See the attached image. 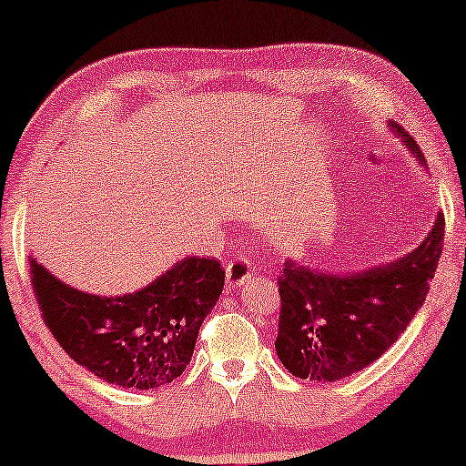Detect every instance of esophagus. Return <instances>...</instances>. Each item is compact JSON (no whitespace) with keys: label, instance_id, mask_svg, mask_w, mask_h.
<instances>
[{"label":"esophagus","instance_id":"obj_1","mask_svg":"<svg viewBox=\"0 0 466 466\" xmlns=\"http://www.w3.org/2000/svg\"><path fill=\"white\" fill-rule=\"evenodd\" d=\"M226 276H228L229 289L240 287V285H245L251 276H254V265H251L249 258H245V256H234V258L229 260L226 267Z\"/></svg>","mask_w":466,"mask_h":466}]
</instances>
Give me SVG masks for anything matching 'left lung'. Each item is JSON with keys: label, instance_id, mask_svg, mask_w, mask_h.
I'll return each instance as SVG.
<instances>
[{"label": "left lung", "instance_id": "obj_1", "mask_svg": "<svg viewBox=\"0 0 466 466\" xmlns=\"http://www.w3.org/2000/svg\"><path fill=\"white\" fill-rule=\"evenodd\" d=\"M388 125L425 166L414 137L394 122ZM442 243L445 217L438 212L419 248L394 263L330 274L285 260L278 276L282 307L276 337L282 366L293 377L329 383L377 361L425 302Z\"/></svg>", "mask_w": 466, "mask_h": 466}]
</instances>
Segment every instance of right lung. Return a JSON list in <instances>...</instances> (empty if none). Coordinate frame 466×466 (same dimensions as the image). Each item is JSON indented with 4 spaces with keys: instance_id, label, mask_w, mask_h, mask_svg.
Segmentation results:
<instances>
[{
    "instance_id": "1",
    "label": "right lung",
    "mask_w": 466,
    "mask_h": 466,
    "mask_svg": "<svg viewBox=\"0 0 466 466\" xmlns=\"http://www.w3.org/2000/svg\"><path fill=\"white\" fill-rule=\"evenodd\" d=\"M30 278L44 322L74 361L106 383L151 390L168 386L190 363L226 269L218 260L188 256L125 296L80 291L35 258Z\"/></svg>"
}]
</instances>
